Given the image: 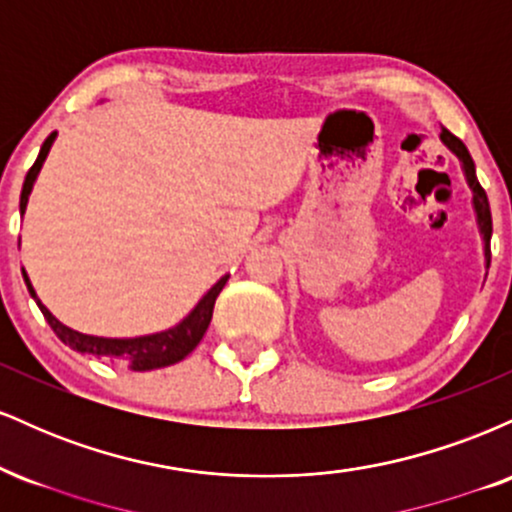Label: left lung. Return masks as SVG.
Returning <instances> with one entry per match:
<instances>
[{
	"label": "left lung",
	"instance_id": "1",
	"mask_svg": "<svg viewBox=\"0 0 512 512\" xmlns=\"http://www.w3.org/2000/svg\"><path fill=\"white\" fill-rule=\"evenodd\" d=\"M440 139H443L445 146L455 154L457 158L462 161V168H464V178H467L469 187H472V202H474V211H477V221H479V231L481 236H484V255H486V267L491 264V231H493V223H491V209H489V197H486L484 187L479 185L477 180V170H474V161L472 156H469L467 146H464L460 139L455 137V134L448 132V129H443V134H440Z\"/></svg>",
	"mask_w": 512,
	"mask_h": 512
}]
</instances>
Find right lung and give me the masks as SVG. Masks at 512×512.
I'll return each instance as SVG.
<instances>
[{
  "label": "right lung",
  "instance_id": "add662e5",
  "mask_svg": "<svg viewBox=\"0 0 512 512\" xmlns=\"http://www.w3.org/2000/svg\"><path fill=\"white\" fill-rule=\"evenodd\" d=\"M52 142H55V132H52L50 137L43 142V146H40V154H38V158H35L31 170H28L26 180H23L21 204H19L21 214L26 211L28 195H31L33 182H35V178H38L40 168H43V161L48 158ZM21 272H23V281H26L28 291H31L35 303H38L40 313L45 315V320H48L52 332H55L64 344L72 346L74 351H81V354H93L98 358H108V361H113V363H125V366H129L132 370L166 368V366H173V363L182 361V358L190 354V351L195 349L199 342H202L204 332H207V327L211 322V313H214L216 296H219L221 289L226 286V281H228V274L221 276V279L207 291V296H204L202 301L195 305V310H192V313L187 315L180 325L170 327V330H166V332L146 334V337H134V339H105V337H91V334H81V332L72 330V327L62 325V322L57 320V317L52 315L43 303H40V298L35 296L26 269H21Z\"/></svg>",
  "mask_w": 512,
  "mask_h": 512
}]
</instances>
